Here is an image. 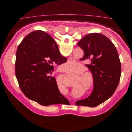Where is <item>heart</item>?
<instances>
[{
  "mask_svg": "<svg viewBox=\"0 0 132 132\" xmlns=\"http://www.w3.org/2000/svg\"><path fill=\"white\" fill-rule=\"evenodd\" d=\"M80 65V64L74 60L68 61L64 64V70L67 73H73L77 70ZM85 71V69L84 67H82L78 71V75L81 74L80 75V78H79V82L83 84L87 89H93L95 83L94 74L90 71H86L84 73Z\"/></svg>",
  "mask_w": 132,
  "mask_h": 132,
  "instance_id": "b5f03b06",
  "label": "heart"
}]
</instances>
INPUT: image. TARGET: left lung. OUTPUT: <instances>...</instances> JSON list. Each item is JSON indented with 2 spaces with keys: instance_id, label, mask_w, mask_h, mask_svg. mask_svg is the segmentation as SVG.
Wrapping results in <instances>:
<instances>
[{
  "instance_id": "obj_1",
  "label": "left lung",
  "mask_w": 132,
  "mask_h": 132,
  "mask_svg": "<svg viewBox=\"0 0 132 132\" xmlns=\"http://www.w3.org/2000/svg\"><path fill=\"white\" fill-rule=\"evenodd\" d=\"M78 45L84 51L81 60L94 74L95 83L89 96L78 100L76 105L96 107L105 102L116 90L121 74V64L117 51L110 39L99 33H92L80 39Z\"/></svg>"
}]
</instances>
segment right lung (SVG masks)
<instances>
[{
	"mask_svg": "<svg viewBox=\"0 0 132 132\" xmlns=\"http://www.w3.org/2000/svg\"><path fill=\"white\" fill-rule=\"evenodd\" d=\"M54 39L43 31H35L18 47L15 74L20 88L27 97L43 106L63 103L68 100L60 93L53 64L65 63Z\"/></svg>",
	"mask_w": 132,
	"mask_h": 132,
	"instance_id": "right-lung-1",
	"label": "right lung"
}]
</instances>
